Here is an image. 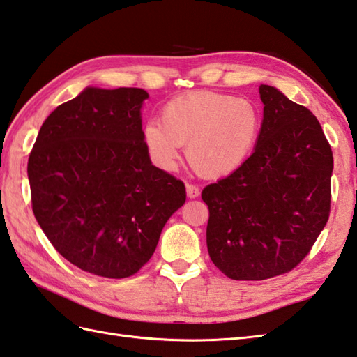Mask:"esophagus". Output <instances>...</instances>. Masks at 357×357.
Masks as SVG:
<instances>
[{"mask_svg": "<svg viewBox=\"0 0 357 357\" xmlns=\"http://www.w3.org/2000/svg\"><path fill=\"white\" fill-rule=\"evenodd\" d=\"M185 190H187V196H188V198H190V199L198 198L199 193H201L199 188L196 187V185H193V184H187V185H185Z\"/></svg>", "mask_w": 357, "mask_h": 357, "instance_id": "obj_1", "label": "esophagus"}]
</instances>
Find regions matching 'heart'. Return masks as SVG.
<instances>
[{
    "label": "heart",
    "instance_id": "obj_1",
    "mask_svg": "<svg viewBox=\"0 0 357 357\" xmlns=\"http://www.w3.org/2000/svg\"><path fill=\"white\" fill-rule=\"evenodd\" d=\"M262 115L250 100L234 95L192 92L167 102L161 123L149 121L142 139L158 167L173 170L181 147L193 169L210 178L229 176L244 165L259 141Z\"/></svg>",
    "mask_w": 357,
    "mask_h": 357
}]
</instances>
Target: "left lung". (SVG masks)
<instances>
[{
	"label": "left lung",
	"mask_w": 357,
	"mask_h": 357,
	"mask_svg": "<svg viewBox=\"0 0 357 357\" xmlns=\"http://www.w3.org/2000/svg\"><path fill=\"white\" fill-rule=\"evenodd\" d=\"M262 128L248 161L202 190L210 259L234 280L293 270L330 216L333 151L319 121L271 86H259Z\"/></svg>",
	"instance_id": "obj_1"
}]
</instances>
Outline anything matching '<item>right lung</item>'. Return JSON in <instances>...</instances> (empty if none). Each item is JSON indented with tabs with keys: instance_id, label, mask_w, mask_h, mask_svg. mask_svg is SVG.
<instances>
[{
	"instance_id": "add662e5",
	"label": "right lung",
	"mask_w": 357,
	"mask_h": 357,
	"mask_svg": "<svg viewBox=\"0 0 357 357\" xmlns=\"http://www.w3.org/2000/svg\"><path fill=\"white\" fill-rule=\"evenodd\" d=\"M147 98L135 87H87L50 113L29 156L38 224L59 255L96 276L138 273L185 202L183 181L151 165Z\"/></svg>"
}]
</instances>
